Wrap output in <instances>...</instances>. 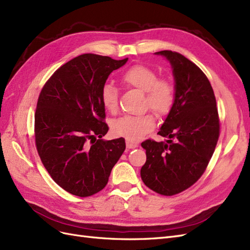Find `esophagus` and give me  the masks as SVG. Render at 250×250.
I'll list each match as a JSON object with an SVG mask.
<instances>
[{
	"instance_id": "esophagus-1",
	"label": "esophagus",
	"mask_w": 250,
	"mask_h": 250,
	"mask_svg": "<svg viewBox=\"0 0 250 250\" xmlns=\"http://www.w3.org/2000/svg\"><path fill=\"white\" fill-rule=\"evenodd\" d=\"M139 145H138V143H133V142H131V141H127L126 142V147L128 148V149H134V148H137Z\"/></svg>"
}]
</instances>
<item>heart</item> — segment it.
<instances>
[{"label":"heart","instance_id":"b5f03b06","mask_svg":"<svg viewBox=\"0 0 250 250\" xmlns=\"http://www.w3.org/2000/svg\"><path fill=\"white\" fill-rule=\"evenodd\" d=\"M126 86L138 88L146 95V105L158 115L168 113L175 100V92L172 83L166 79H157V74L145 65H134L121 77ZM101 103L109 112L118 108V89L111 84H105L100 94ZM155 120L152 115L124 116L117 119L111 125V130L117 137L128 141H140L152 130Z\"/></svg>","mask_w":250,"mask_h":250}]
</instances>
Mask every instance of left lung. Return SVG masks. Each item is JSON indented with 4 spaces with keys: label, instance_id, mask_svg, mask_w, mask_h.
I'll list each match as a JSON object with an SVG mask.
<instances>
[{
    "label": "left lung",
    "instance_id": "8db88e82",
    "mask_svg": "<svg viewBox=\"0 0 250 250\" xmlns=\"http://www.w3.org/2000/svg\"><path fill=\"white\" fill-rule=\"evenodd\" d=\"M168 60L175 100L158 134L166 142L142 143L147 160L141 177L149 188L165 196L187 190L208 167L219 138L216 98L204 73L177 52L154 53Z\"/></svg>",
    "mask_w": 250,
    "mask_h": 250
}]
</instances>
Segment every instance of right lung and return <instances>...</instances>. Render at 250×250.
Returning <instances> with one entry per match:
<instances>
[{
	"instance_id": "obj_1",
	"label": "right lung",
	"mask_w": 250,
	"mask_h": 250,
	"mask_svg": "<svg viewBox=\"0 0 250 250\" xmlns=\"http://www.w3.org/2000/svg\"><path fill=\"white\" fill-rule=\"evenodd\" d=\"M127 60L75 57L52 75L39 97L37 151L53 180L75 196L87 197L104 188L126 148L123 138L102 139L108 126L100 94L110 73Z\"/></svg>"
}]
</instances>
